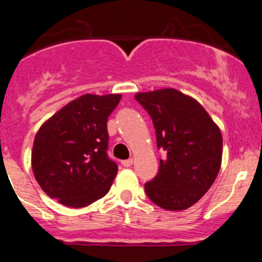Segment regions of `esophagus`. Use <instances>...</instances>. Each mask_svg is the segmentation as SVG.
<instances>
[{"label": "esophagus", "mask_w": 262, "mask_h": 262, "mask_svg": "<svg viewBox=\"0 0 262 262\" xmlns=\"http://www.w3.org/2000/svg\"><path fill=\"white\" fill-rule=\"evenodd\" d=\"M133 158H129V160H125V161H121V165L124 166V167H130L132 165H133Z\"/></svg>", "instance_id": "34e87169"}]
</instances>
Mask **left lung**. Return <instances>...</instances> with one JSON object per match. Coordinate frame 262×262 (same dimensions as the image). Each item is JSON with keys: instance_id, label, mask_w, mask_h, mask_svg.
Masks as SVG:
<instances>
[{"instance_id": "8db88e82", "label": "left lung", "mask_w": 262, "mask_h": 262, "mask_svg": "<svg viewBox=\"0 0 262 262\" xmlns=\"http://www.w3.org/2000/svg\"><path fill=\"white\" fill-rule=\"evenodd\" d=\"M136 100L152 118L157 146L166 152L157 176L144 185L148 198L162 209H187L210 189L221 170V129L194 97L179 90L138 92Z\"/></svg>"}]
</instances>
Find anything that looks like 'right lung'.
Wrapping results in <instances>:
<instances>
[{
  "mask_svg": "<svg viewBox=\"0 0 262 262\" xmlns=\"http://www.w3.org/2000/svg\"><path fill=\"white\" fill-rule=\"evenodd\" d=\"M120 94H84L50 116L36 133L31 167L43 191L70 208L107 194L118 166L107 158V118Z\"/></svg>",
  "mask_w": 262,
  "mask_h": 262,
  "instance_id": "add662e5",
  "label": "right lung"
}]
</instances>
